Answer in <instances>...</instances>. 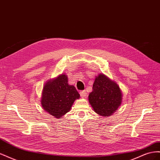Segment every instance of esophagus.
Wrapping results in <instances>:
<instances>
[{
  "mask_svg": "<svg viewBox=\"0 0 160 160\" xmlns=\"http://www.w3.org/2000/svg\"><path fill=\"white\" fill-rule=\"evenodd\" d=\"M80 95L81 98H85V97L87 95V93H86V91L83 90V91H80Z\"/></svg>",
  "mask_w": 160,
  "mask_h": 160,
  "instance_id": "1",
  "label": "esophagus"
}]
</instances>
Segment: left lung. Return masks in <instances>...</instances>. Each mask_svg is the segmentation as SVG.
<instances>
[{
    "mask_svg": "<svg viewBox=\"0 0 160 160\" xmlns=\"http://www.w3.org/2000/svg\"><path fill=\"white\" fill-rule=\"evenodd\" d=\"M89 102L96 113L107 117L120 107L123 94L116 82L103 73L95 77L93 91L88 96Z\"/></svg>",
    "mask_w": 160,
    "mask_h": 160,
    "instance_id": "left-lung-1",
    "label": "left lung"
}]
</instances>
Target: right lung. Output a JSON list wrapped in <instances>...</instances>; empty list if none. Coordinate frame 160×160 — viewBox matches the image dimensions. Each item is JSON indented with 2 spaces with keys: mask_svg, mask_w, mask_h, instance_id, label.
Instances as JSON below:
<instances>
[{
  "mask_svg": "<svg viewBox=\"0 0 160 160\" xmlns=\"http://www.w3.org/2000/svg\"><path fill=\"white\" fill-rule=\"evenodd\" d=\"M80 98L73 85L68 83L65 74L48 80L42 88L41 104L47 113L60 119L70 111L76 99Z\"/></svg>",
  "mask_w": 160,
  "mask_h": 160,
  "instance_id": "1",
  "label": "right lung"
}]
</instances>
